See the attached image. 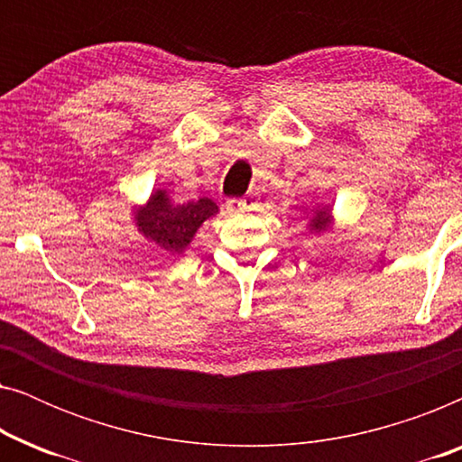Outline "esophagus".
<instances>
[{
  "label": "esophagus",
  "instance_id": "34e87169",
  "mask_svg": "<svg viewBox=\"0 0 462 462\" xmlns=\"http://www.w3.org/2000/svg\"><path fill=\"white\" fill-rule=\"evenodd\" d=\"M258 206V199L254 195H245V198H233L226 201V208H229L231 212H248V210H254Z\"/></svg>",
  "mask_w": 462,
  "mask_h": 462
}]
</instances>
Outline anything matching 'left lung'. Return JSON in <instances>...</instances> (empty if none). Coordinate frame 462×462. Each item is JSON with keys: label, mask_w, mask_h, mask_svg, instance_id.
Instances as JSON below:
<instances>
[{"label": "left lung", "mask_w": 462, "mask_h": 462, "mask_svg": "<svg viewBox=\"0 0 462 462\" xmlns=\"http://www.w3.org/2000/svg\"><path fill=\"white\" fill-rule=\"evenodd\" d=\"M326 223H328V208H326V210H319V212L315 214V217L311 218V229H313V231L326 229Z\"/></svg>", "instance_id": "left-lung-1"}]
</instances>
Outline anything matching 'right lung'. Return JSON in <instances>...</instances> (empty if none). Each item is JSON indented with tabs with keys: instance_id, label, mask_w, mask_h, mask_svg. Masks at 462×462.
<instances>
[{
	"instance_id": "1",
	"label": "right lung",
	"mask_w": 462,
	"mask_h": 462,
	"mask_svg": "<svg viewBox=\"0 0 462 462\" xmlns=\"http://www.w3.org/2000/svg\"><path fill=\"white\" fill-rule=\"evenodd\" d=\"M217 212L218 206L208 198L176 206L166 198V193L157 191L149 198V204L136 214V225L144 237L153 239L163 248L180 252L191 242L199 225Z\"/></svg>"
}]
</instances>
